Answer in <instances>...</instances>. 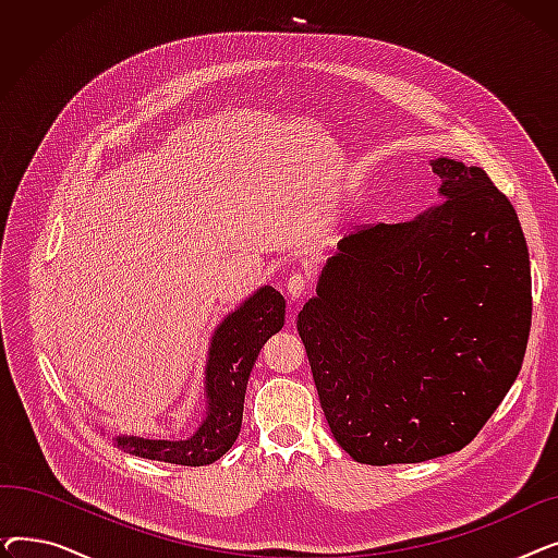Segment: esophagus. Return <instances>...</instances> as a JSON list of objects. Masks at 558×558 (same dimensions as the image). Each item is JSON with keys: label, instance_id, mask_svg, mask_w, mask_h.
I'll use <instances>...</instances> for the list:
<instances>
[{"label": "esophagus", "instance_id": "34e87169", "mask_svg": "<svg viewBox=\"0 0 558 558\" xmlns=\"http://www.w3.org/2000/svg\"><path fill=\"white\" fill-rule=\"evenodd\" d=\"M284 289H287V296H289L291 301H299L301 296H305V294H307L310 280H307L303 274H291V276L287 278Z\"/></svg>", "mask_w": 558, "mask_h": 558}]
</instances>
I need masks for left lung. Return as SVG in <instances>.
<instances>
[{
	"instance_id": "left-lung-1",
	"label": "left lung",
	"mask_w": 558,
	"mask_h": 558,
	"mask_svg": "<svg viewBox=\"0 0 558 558\" xmlns=\"http://www.w3.org/2000/svg\"><path fill=\"white\" fill-rule=\"evenodd\" d=\"M429 165L444 203L350 232L296 320L332 436L368 465L471 444L530 339V253L511 201L482 167Z\"/></svg>"
}]
</instances>
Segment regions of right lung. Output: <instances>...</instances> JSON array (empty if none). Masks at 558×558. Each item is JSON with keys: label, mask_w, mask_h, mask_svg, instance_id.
<instances>
[{"label": "right lung", "mask_w": 558, "mask_h": 558, "mask_svg": "<svg viewBox=\"0 0 558 558\" xmlns=\"http://www.w3.org/2000/svg\"><path fill=\"white\" fill-rule=\"evenodd\" d=\"M284 326V299L264 284L238 310L230 312L213 335L205 362V418L185 441H156L142 436H117L129 454L179 465H208L238 441L244 414L248 375L262 345Z\"/></svg>", "instance_id": "add662e5"}]
</instances>
